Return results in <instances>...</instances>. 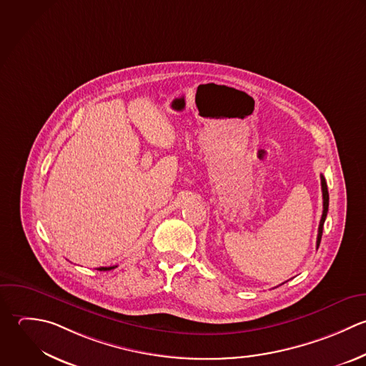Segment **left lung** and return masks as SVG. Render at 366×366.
Returning a JSON list of instances; mask_svg holds the SVG:
<instances>
[{
	"mask_svg": "<svg viewBox=\"0 0 366 366\" xmlns=\"http://www.w3.org/2000/svg\"><path fill=\"white\" fill-rule=\"evenodd\" d=\"M321 187H322V199H324V211H322V217H321V222H320V228H318V238H317V248H320L321 244V238H322V229H324V222L328 214V207H330V194H328V187H327V181L324 178V175H321Z\"/></svg>",
	"mask_w": 366,
	"mask_h": 366,
	"instance_id": "obj_1",
	"label": "left lung"
}]
</instances>
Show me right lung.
I'll list each match as a JSON object with an SVG mask.
<instances>
[{
  "mask_svg": "<svg viewBox=\"0 0 366 366\" xmlns=\"http://www.w3.org/2000/svg\"><path fill=\"white\" fill-rule=\"evenodd\" d=\"M115 267H101V268H98V271H111V269H114Z\"/></svg>",
  "mask_w": 366,
  "mask_h": 366,
  "instance_id": "1",
  "label": "right lung"
}]
</instances>
